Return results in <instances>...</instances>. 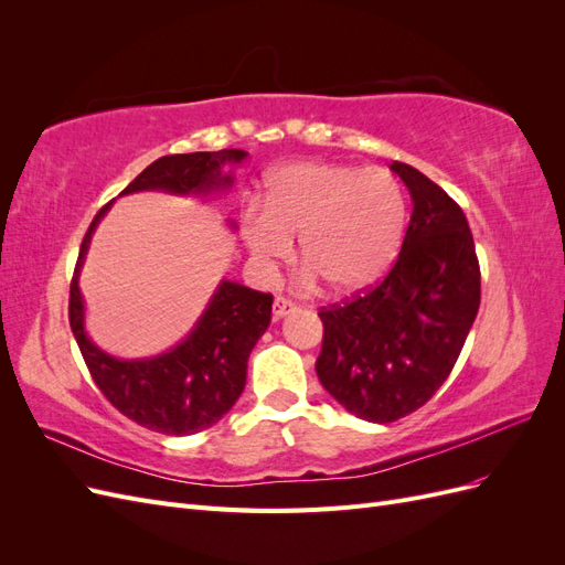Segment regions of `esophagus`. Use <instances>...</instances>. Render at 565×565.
<instances>
[{"mask_svg":"<svg viewBox=\"0 0 565 565\" xmlns=\"http://www.w3.org/2000/svg\"><path fill=\"white\" fill-rule=\"evenodd\" d=\"M295 309H297L295 301H289V299H285V297H276V299H273V316H276V320L289 316Z\"/></svg>","mask_w":565,"mask_h":565,"instance_id":"obj_1","label":"esophagus"}]
</instances>
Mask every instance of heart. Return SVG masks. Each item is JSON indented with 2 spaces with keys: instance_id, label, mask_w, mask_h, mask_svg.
Listing matches in <instances>:
<instances>
[{
  "instance_id": "b5f03b06",
  "label": "heart",
  "mask_w": 565,
  "mask_h": 565,
  "mask_svg": "<svg viewBox=\"0 0 565 565\" xmlns=\"http://www.w3.org/2000/svg\"><path fill=\"white\" fill-rule=\"evenodd\" d=\"M405 231V200L386 169L295 162L268 177L264 210L243 212V237L268 266L292 252L299 235L303 282L328 280L358 292L391 268Z\"/></svg>"
}]
</instances>
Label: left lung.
<instances>
[{"label":"left lung","mask_w":565,"mask_h":565,"mask_svg":"<svg viewBox=\"0 0 565 565\" xmlns=\"http://www.w3.org/2000/svg\"><path fill=\"white\" fill-rule=\"evenodd\" d=\"M413 216L386 278L320 309V384L355 417L388 424L415 413L448 380L481 303L467 216L419 169L393 162Z\"/></svg>","instance_id":"left-lung-1"}]
</instances>
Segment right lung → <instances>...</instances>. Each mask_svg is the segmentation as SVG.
I'll use <instances>...</instances> for the list:
<instances>
[{"instance_id":"obj_1","label":"right lung","mask_w":565,"mask_h":565,"mask_svg":"<svg viewBox=\"0 0 565 565\" xmlns=\"http://www.w3.org/2000/svg\"><path fill=\"white\" fill-rule=\"evenodd\" d=\"M245 158L247 152L237 148L164 156L148 164L125 188L122 195L139 191H167L177 195L226 191L233 185V177L221 169ZM110 204L100 207L84 235L71 282L67 316L84 363L113 407L146 429L167 436H191L210 429L241 398L247 382V358L270 322L273 295L221 280L191 334L172 351L141 361H119L108 355L84 330V301L77 276L92 233Z\"/></svg>"}]
</instances>
